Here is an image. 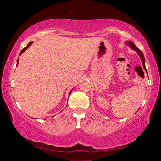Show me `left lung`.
<instances>
[{"label": "left lung", "mask_w": 161, "mask_h": 161, "mask_svg": "<svg viewBox=\"0 0 161 161\" xmlns=\"http://www.w3.org/2000/svg\"><path fill=\"white\" fill-rule=\"evenodd\" d=\"M127 45H128L132 49H133L134 50H136V52L138 53V54L139 55V56L141 57V59H142V64H143V67H144V69H146V67H145V60H144V55H143L142 52L141 51V50L138 49V48L136 47V46L134 45V44L132 42L130 41H127Z\"/></svg>", "instance_id": "1"}]
</instances>
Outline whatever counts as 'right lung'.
I'll list each match as a JSON object with an SVG mask.
<instances>
[{"label": "right lung", "instance_id": "1", "mask_svg": "<svg viewBox=\"0 0 161 161\" xmlns=\"http://www.w3.org/2000/svg\"><path fill=\"white\" fill-rule=\"evenodd\" d=\"M31 45V42H30L27 46H26V47H25V48H23V49L21 50V52H20V53H19V55H21L22 53H23L24 51H25V50L26 49H27V48H28V47H29V46H30ZM17 64H18V60H17ZM71 92H72V91H71ZM71 92H70V93H71ZM70 93H69V94H70Z\"/></svg>", "mask_w": 161, "mask_h": 161}]
</instances>
